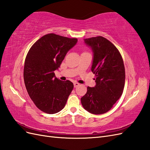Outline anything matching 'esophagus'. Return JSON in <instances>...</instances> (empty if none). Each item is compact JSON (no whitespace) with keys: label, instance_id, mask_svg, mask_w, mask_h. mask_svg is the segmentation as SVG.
<instances>
[{"label":"esophagus","instance_id":"esophagus-1","mask_svg":"<svg viewBox=\"0 0 150 150\" xmlns=\"http://www.w3.org/2000/svg\"><path fill=\"white\" fill-rule=\"evenodd\" d=\"M74 87H78L80 84L79 83H77V82H74Z\"/></svg>","mask_w":150,"mask_h":150}]
</instances>
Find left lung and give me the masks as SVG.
I'll return each mask as SVG.
<instances>
[{
  "mask_svg": "<svg viewBox=\"0 0 150 150\" xmlns=\"http://www.w3.org/2000/svg\"><path fill=\"white\" fill-rule=\"evenodd\" d=\"M93 53L91 70L96 85L87 87L81 98L83 108L93 114L109 111L120 98L125 83V68L121 54L112 42L102 36L84 39Z\"/></svg>",
  "mask_w": 150,
  "mask_h": 150,
  "instance_id": "obj_1",
  "label": "left lung"
}]
</instances>
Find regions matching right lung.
Here are the masks:
<instances>
[{
    "instance_id": "1",
    "label": "right lung",
    "mask_w": 150,
    "mask_h": 150,
    "mask_svg": "<svg viewBox=\"0 0 150 150\" xmlns=\"http://www.w3.org/2000/svg\"><path fill=\"white\" fill-rule=\"evenodd\" d=\"M77 41L50 33L40 38L28 51L24 67L25 86L34 104L42 112L57 113L67 103L74 84L58 79L54 71Z\"/></svg>"
}]
</instances>
